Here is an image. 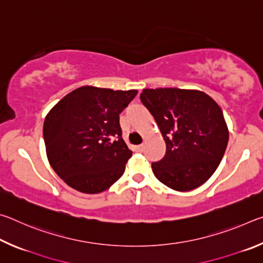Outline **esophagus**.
<instances>
[{"instance_id": "esophagus-1", "label": "esophagus", "mask_w": 263, "mask_h": 263, "mask_svg": "<svg viewBox=\"0 0 263 263\" xmlns=\"http://www.w3.org/2000/svg\"><path fill=\"white\" fill-rule=\"evenodd\" d=\"M136 149H137V152H144V149H145V146L144 145H138V146H136Z\"/></svg>"}]
</instances>
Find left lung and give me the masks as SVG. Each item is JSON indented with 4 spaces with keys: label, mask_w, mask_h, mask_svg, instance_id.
<instances>
[{
    "label": "left lung",
    "mask_w": 263,
    "mask_h": 263,
    "mask_svg": "<svg viewBox=\"0 0 263 263\" xmlns=\"http://www.w3.org/2000/svg\"><path fill=\"white\" fill-rule=\"evenodd\" d=\"M140 101L157 122L166 154L152 163L169 188L189 191L210 179L229 142L224 115L205 92L179 88L144 89Z\"/></svg>",
    "instance_id": "left-lung-1"
}]
</instances>
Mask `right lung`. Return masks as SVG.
<instances>
[{"label":"right lung","mask_w":263,"mask_h":263,"mask_svg":"<svg viewBox=\"0 0 263 263\" xmlns=\"http://www.w3.org/2000/svg\"><path fill=\"white\" fill-rule=\"evenodd\" d=\"M137 94L84 86L48 112L43 127L48 162L73 189L99 194L124 174L132 152L122 138L119 114Z\"/></svg>","instance_id":"right-lung-1"}]
</instances>
